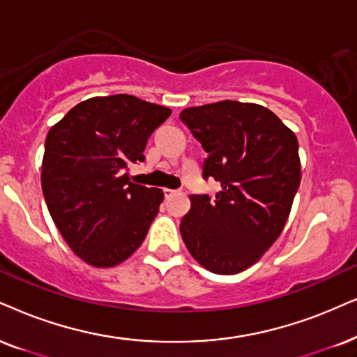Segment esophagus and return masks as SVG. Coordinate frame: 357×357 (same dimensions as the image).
<instances>
[{"mask_svg": "<svg viewBox=\"0 0 357 357\" xmlns=\"http://www.w3.org/2000/svg\"><path fill=\"white\" fill-rule=\"evenodd\" d=\"M163 192H165V197L166 199H169V197H173V196H176V194H179L181 191H179V189H163Z\"/></svg>", "mask_w": 357, "mask_h": 357, "instance_id": "34e87169", "label": "esophagus"}]
</instances>
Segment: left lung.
I'll return each instance as SVG.
<instances>
[{
  "label": "left lung",
  "mask_w": 357,
  "mask_h": 357,
  "mask_svg": "<svg viewBox=\"0 0 357 357\" xmlns=\"http://www.w3.org/2000/svg\"><path fill=\"white\" fill-rule=\"evenodd\" d=\"M179 119L207 153L202 178L220 186L215 196H191V209L179 224L183 241L204 268L238 273L285 227L301 178L298 139L257 103L189 107Z\"/></svg>",
  "instance_id": "obj_1"
}]
</instances>
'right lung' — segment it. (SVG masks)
<instances>
[{
  "label": "right lung",
  "mask_w": 357,
  "mask_h": 357,
  "mask_svg": "<svg viewBox=\"0 0 357 357\" xmlns=\"http://www.w3.org/2000/svg\"><path fill=\"white\" fill-rule=\"evenodd\" d=\"M166 107L119 93L70 108L44 146V199L64 241L92 267H114L145 241L163 191L135 184L128 166L145 161Z\"/></svg>",
  "instance_id": "right-lung-1"
}]
</instances>
